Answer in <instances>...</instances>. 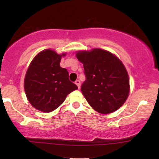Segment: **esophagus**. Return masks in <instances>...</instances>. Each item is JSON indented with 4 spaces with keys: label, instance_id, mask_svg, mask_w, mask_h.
<instances>
[{
    "label": "esophagus",
    "instance_id": "1",
    "mask_svg": "<svg viewBox=\"0 0 159 159\" xmlns=\"http://www.w3.org/2000/svg\"><path fill=\"white\" fill-rule=\"evenodd\" d=\"M75 84H77V85L78 88H80V81L79 80H76V81H75Z\"/></svg>",
    "mask_w": 159,
    "mask_h": 159
}]
</instances>
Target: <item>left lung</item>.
I'll use <instances>...</instances> for the list:
<instances>
[{"instance_id":"obj_1","label":"left lung","mask_w":159,"mask_h":159,"mask_svg":"<svg viewBox=\"0 0 159 159\" xmlns=\"http://www.w3.org/2000/svg\"><path fill=\"white\" fill-rule=\"evenodd\" d=\"M86 80L81 91L90 106L103 114L112 113L125 103L129 93V76L122 62L105 50L78 51Z\"/></svg>"}]
</instances>
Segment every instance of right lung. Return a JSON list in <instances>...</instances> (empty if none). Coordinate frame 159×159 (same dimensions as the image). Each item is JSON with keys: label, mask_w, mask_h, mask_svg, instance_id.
<instances>
[{"label": "right lung", "mask_w": 159, "mask_h": 159, "mask_svg": "<svg viewBox=\"0 0 159 159\" xmlns=\"http://www.w3.org/2000/svg\"><path fill=\"white\" fill-rule=\"evenodd\" d=\"M53 50L41 51L30 63L25 78V90L30 104L41 111L56 109L67 95L78 89L69 80V72L60 66L62 56Z\"/></svg>", "instance_id": "obj_1"}]
</instances>
